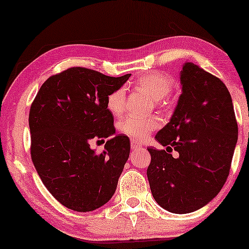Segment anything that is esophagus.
I'll return each mask as SVG.
<instances>
[{"mask_svg":"<svg viewBox=\"0 0 249 249\" xmlns=\"http://www.w3.org/2000/svg\"><path fill=\"white\" fill-rule=\"evenodd\" d=\"M139 148H142V145L138 144L137 142L132 141L131 142V149H139Z\"/></svg>","mask_w":249,"mask_h":249,"instance_id":"1","label":"esophagus"}]
</instances>
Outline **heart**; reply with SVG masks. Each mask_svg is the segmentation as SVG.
<instances>
[{"label": "heart", "instance_id": "b5f03b06", "mask_svg": "<svg viewBox=\"0 0 249 249\" xmlns=\"http://www.w3.org/2000/svg\"><path fill=\"white\" fill-rule=\"evenodd\" d=\"M136 86L147 93L154 101H161L171 93L173 81L169 76L160 72H149L136 80ZM125 101L124 88H118L110 93L107 98V107L113 115H120L124 111ZM160 125L159 119L155 117L138 118L125 117L119 124L122 134L134 139H144Z\"/></svg>", "mask_w": 249, "mask_h": 249}]
</instances>
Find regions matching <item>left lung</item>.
<instances>
[{
	"label": "left lung",
	"instance_id": "8db88e82",
	"mask_svg": "<svg viewBox=\"0 0 249 249\" xmlns=\"http://www.w3.org/2000/svg\"><path fill=\"white\" fill-rule=\"evenodd\" d=\"M181 95L170 122L155 136L166 149L147 148L152 195L163 209L186 214L202 209L229 176L238 125L222 81L193 62L180 71ZM172 150L179 155L173 158Z\"/></svg>",
	"mask_w": 249,
	"mask_h": 249
}]
</instances>
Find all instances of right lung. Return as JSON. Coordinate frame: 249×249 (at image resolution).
<instances>
[{"label": "right lung", "mask_w": 249, "mask_h": 249, "mask_svg": "<svg viewBox=\"0 0 249 249\" xmlns=\"http://www.w3.org/2000/svg\"><path fill=\"white\" fill-rule=\"evenodd\" d=\"M130 76L115 78L86 68H70L50 77L33 102V163L44 186L68 209L90 212L114 195L130 141L115 135L107 98ZM107 137L111 138L106 151L96 155L90 141Z\"/></svg>", "instance_id": "1"}]
</instances>
